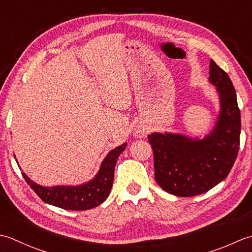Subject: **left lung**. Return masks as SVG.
I'll use <instances>...</instances> for the list:
<instances>
[{
	"mask_svg": "<svg viewBox=\"0 0 252 252\" xmlns=\"http://www.w3.org/2000/svg\"><path fill=\"white\" fill-rule=\"evenodd\" d=\"M209 81L217 87L220 113L213 130L203 139L181 133L148 136L155 158V178L163 190L177 197L207 192L224 181L239 150L240 111L235 88L225 71L210 61Z\"/></svg>",
	"mask_w": 252,
	"mask_h": 252,
	"instance_id": "8db88e82",
	"label": "left lung"
}]
</instances>
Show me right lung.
Instances as JSON below:
<instances>
[{"instance_id": "1", "label": "right lung", "mask_w": 252, "mask_h": 252, "mask_svg": "<svg viewBox=\"0 0 252 252\" xmlns=\"http://www.w3.org/2000/svg\"><path fill=\"white\" fill-rule=\"evenodd\" d=\"M127 142L113 149L101 163V167L94 178L79 186L44 187L32 182L25 173H22L23 177L45 203L73 211L89 210L100 205L109 197L114 179V168L117 158L125 150Z\"/></svg>"}]
</instances>
